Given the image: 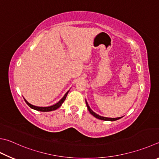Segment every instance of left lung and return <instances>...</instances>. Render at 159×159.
<instances>
[{
	"mask_svg": "<svg viewBox=\"0 0 159 159\" xmlns=\"http://www.w3.org/2000/svg\"><path fill=\"white\" fill-rule=\"evenodd\" d=\"M85 102H86V105H87V107H88V109L89 112H90V114H92V115H93L94 117H95L96 118H97V119H99V120H105V121H115V120H117L120 119V118H122V117H116V118H110V117H102V116H100V115H97V113H95L94 112H93L91 110V108H89V106L88 105V103L87 102V101L85 100Z\"/></svg>",
	"mask_w": 159,
	"mask_h": 159,
	"instance_id": "left-lung-1",
	"label": "left lung"
}]
</instances>
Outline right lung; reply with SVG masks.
Returning a JSON list of instances; mask_svg holds the SVG:
<instances>
[{
  "label": "right lung",
  "mask_w": 159,
  "mask_h": 159,
  "mask_svg": "<svg viewBox=\"0 0 159 159\" xmlns=\"http://www.w3.org/2000/svg\"><path fill=\"white\" fill-rule=\"evenodd\" d=\"M70 91V90H69ZM68 92H66V94H65V96L63 97L61 99H60L58 102L56 103V104H54L53 106H47V107H39V106H33L30 104V103H28L26 100H25V103H27V104L30 106L31 108H33L34 110H36V111H42V112H48V111H55V110L57 109L58 108H60L61 105L62 104V103L65 102V100L66 99V97L67 96V94H68Z\"/></svg>",
  "instance_id": "add662e5"
}]
</instances>
